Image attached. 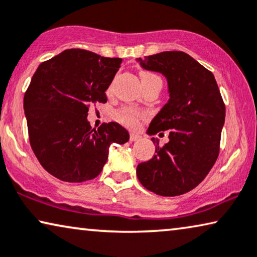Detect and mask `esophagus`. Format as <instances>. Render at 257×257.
<instances>
[{"label":"esophagus","instance_id":"34e87169","mask_svg":"<svg viewBox=\"0 0 257 257\" xmlns=\"http://www.w3.org/2000/svg\"><path fill=\"white\" fill-rule=\"evenodd\" d=\"M140 138L141 137L139 135H137V133H131V135H130V140L131 141H138Z\"/></svg>","mask_w":257,"mask_h":257}]
</instances>
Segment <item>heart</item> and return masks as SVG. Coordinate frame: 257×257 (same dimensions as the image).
I'll return each mask as SVG.
<instances>
[{
	"mask_svg": "<svg viewBox=\"0 0 257 257\" xmlns=\"http://www.w3.org/2000/svg\"><path fill=\"white\" fill-rule=\"evenodd\" d=\"M155 75L151 73H146L143 72L140 73V77H141V82L145 83L147 82L148 80L153 79ZM117 117L122 124L127 125V126H136L138 122H139V119L141 117H144V113L139 110L133 109V107H121L120 110H118L117 112Z\"/></svg>",
	"mask_w": 257,
	"mask_h": 257,
	"instance_id": "obj_1",
	"label": "heart"
}]
</instances>
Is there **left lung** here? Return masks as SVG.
<instances>
[{"label": "left lung", "mask_w": 257, "mask_h": 257, "mask_svg": "<svg viewBox=\"0 0 257 257\" xmlns=\"http://www.w3.org/2000/svg\"><path fill=\"white\" fill-rule=\"evenodd\" d=\"M143 68L168 81L169 101L148 127L150 135L168 131L169 141L155 144V155L137 167L140 183L160 196H180L196 188L217 161L225 103L209 69L181 51L138 59Z\"/></svg>", "instance_id": "left-lung-1"}]
</instances>
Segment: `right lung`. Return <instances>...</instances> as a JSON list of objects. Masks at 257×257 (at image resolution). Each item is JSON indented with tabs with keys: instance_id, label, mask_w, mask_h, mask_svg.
Segmentation results:
<instances>
[{
	"instance_id": "right-lung-1",
	"label": "right lung",
	"mask_w": 257,
	"mask_h": 257,
	"mask_svg": "<svg viewBox=\"0 0 257 257\" xmlns=\"http://www.w3.org/2000/svg\"><path fill=\"white\" fill-rule=\"evenodd\" d=\"M121 64L90 51L72 48L44 61L24 95L30 145L40 165L59 180L80 183L102 172L111 144L130 135L118 122L92 128L89 107L106 103L105 90Z\"/></svg>"
}]
</instances>
